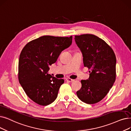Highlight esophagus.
Returning a JSON list of instances; mask_svg holds the SVG:
<instances>
[{"label":"esophagus","mask_w":131,"mask_h":131,"mask_svg":"<svg viewBox=\"0 0 131 131\" xmlns=\"http://www.w3.org/2000/svg\"><path fill=\"white\" fill-rule=\"evenodd\" d=\"M66 80L67 81H68V82H73V81H74V80L70 79V78H67V79H66Z\"/></svg>","instance_id":"34e87169"}]
</instances>
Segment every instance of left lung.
<instances>
[{"label": "left lung", "instance_id": "obj_1", "mask_svg": "<svg viewBox=\"0 0 131 131\" xmlns=\"http://www.w3.org/2000/svg\"><path fill=\"white\" fill-rule=\"evenodd\" d=\"M75 41L83 56L84 67L89 71L88 80L81 81L82 87L77 91L78 98L93 104L103 99L116 80V56L104 40L92 34L75 35Z\"/></svg>", "mask_w": 131, "mask_h": 131}]
</instances>
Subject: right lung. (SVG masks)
<instances>
[{
    "mask_svg": "<svg viewBox=\"0 0 131 131\" xmlns=\"http://www.w3.org/2000/svg\"><path fill=\"white\" fill-rule=\"evenodd\" d=\"M72 43V36H43L28 43L22 49L19 60V81L27 95L36 103L48 105L57 97L64 80L48 74L49 66Z\"/></svg>",
    "mask_w": 131,
    "mask_h": 131,
    "instance_id": "right-lung-1",
    "label": "right lung"
}]
</instances>
